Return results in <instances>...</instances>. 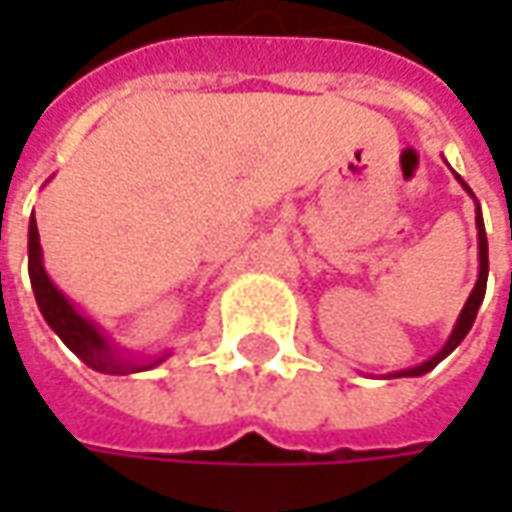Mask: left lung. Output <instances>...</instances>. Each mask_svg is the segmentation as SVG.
<instances>
[{"label": "left lung", "instance_id": "obj_1", "mask_svg": "<svg viewBox=\"0 0 512 512\" xmlns=\"http://www.w3.org/2000/svg\"><path fill=\"white\" fill-rule=\"evenodd\" d=\"M456 179L462 182V187L473 196V190L464 185V179L456 173ZM476 199V196H473ZM476 230H479V279H476V287L470 290V296H467V302H464L462 313H459V319H456V325H453V330H450V336H447V342H444V347L436 353V356H430L427 362L416 364V367H407V370H399V373H387L390 379H402V376H424V373H430L436 364L442 362L444 356H450L459 344H462V339L470 333V327H473V322H476V313H479V307H482L484 302V290H487V233H484V219H482V207H479V202H476Z\"/></svg>", "mask_w": 512, "mask_h": 512}]
</instances>
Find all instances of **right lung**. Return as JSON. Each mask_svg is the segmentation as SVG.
I'll use <instances>...</instances> for the list:
<instances>
[{
	"instance_id": "right-lung-1",
	"label": "right lung",
	"mask_w": 512,
	"mask_h": 512,
	"mask_svg": "<svg viewBox=\"0 0 512 512\" xmlns=\"http://www.w3.org/2000/svg\"><path fill=\"white\" fill-rule=\"evenodd\" d=\"M28 270L30 287L36 296V305L42 310L45 322L50 330L68 344L70 350L93 367L96 373H110V376H128L139 370H150L156 364H162L170 353H162L156 359H136L133 353H125L122 347L110 342L108 336L99 330V325L88 319L79 307L70 302L68 296L59 287L50 282L45 262H42V245H39V227L36 219L30 216L28 225Z\"/></svg>"
}]
</instances>
